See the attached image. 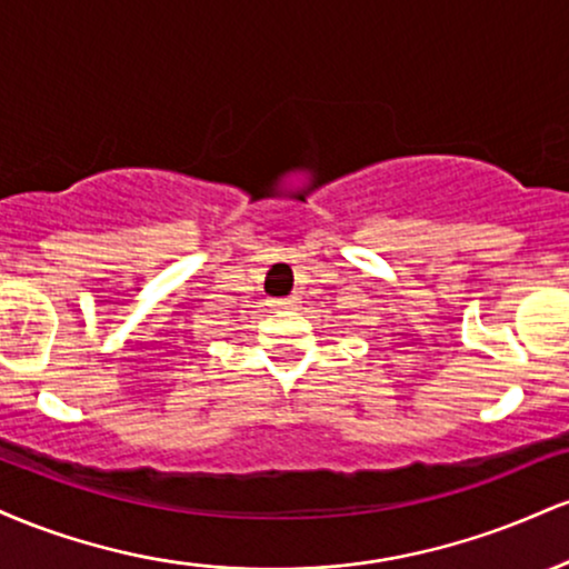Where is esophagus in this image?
<instances>
[{
  "mask_svg": "<svg viewBox=\"0 0 569 569\" xmlns=\"http://www.w3.org/2000/svg\"><path fill=\"white\" fill-rule=\"evenodd\" d=\"M299 302H302V299H299L297 293H291V297L278 299V307H283V310H293V307H299Z\"/></svg>",
  "mask_w": 569,
  "mask_h": 569,
  "instance_id": "34e87169",
  "label": "esophagus"
}]
</instances>
